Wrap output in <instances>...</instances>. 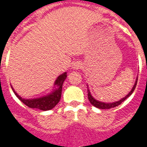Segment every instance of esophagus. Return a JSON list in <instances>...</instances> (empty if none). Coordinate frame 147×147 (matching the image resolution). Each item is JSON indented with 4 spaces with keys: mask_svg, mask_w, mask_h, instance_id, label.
I'll return each instance as SVG.
<instances>
[{
    "mask_svg": "<svg viewBox=\"0 0 147 147\" xmlns=\"http://www.w3.org/2000/svg\"><path fill=\"white\" fill-rule=\"evenodd\" d=\"M81 68V64L78 63V62H76L74 63V65H73V69H78Z\"/></svg>",
    "mask_w": 147,
    "mask_h": 147,
    "instance_id": "34e87169",
    "label": "esophagus"
}]
</instances>
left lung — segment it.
I'll list each match as a JSON object with an SVG mask.
<instances>
[{"instance_id":"1","label":"left lung","mask_w":147,"mask_h":147,"mask_svg":"<svg viewBox=\"0 0 147 147\" xmlns=\"http://www.w3.org/2000/svg\"><path fill=\"white\" fill-rule=\"evenodd\" d=\"M137 81H138V79H136V81L135 82V85L133 86V88L130 91L127 95L125 97H123L121 100H119L118 101H115V102H112V103H105V102H101V101H99L97 100H96L92 97V96L91 95V93H90V91L88 90V98L89 102L92 104L93 106H95L96 108H97V109H112V108H115L116 106H118L121 104L122 102H123L126 99L129 97L131 95L132 92H134V90H135V87H136V85H137Z\"/></svg>"}]
</instances>
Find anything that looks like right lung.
Here are the masks:
<instances>
[{"instance_id":"obj_1","label":"right lung","mask_w":147,"mask_h":147,"mask_svg":"<svg viewBox=\"0 0 147 147\" xmlns=\"http://www.w3.org/2000/svg\"><path fill=\"white\" fill-rule=\"evenodd\" d=\"M66 77H67L66 72L63 73L61 75H59L55 82V85L57 86L56 88L52 91L51 93H50V94L47 96H42V97H39V98H22L21 96H20L15 92L13 88H12L16 96L19 98V100H20L28 107L31 108V109H38L39 110H42V111H48V110H51L54 107H55V105H57L60 100L61 96H62V85H63V82L66 78Z\"/></svg>"}]
</instances>
